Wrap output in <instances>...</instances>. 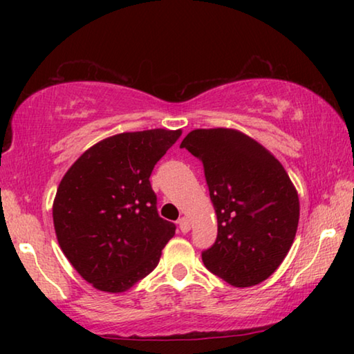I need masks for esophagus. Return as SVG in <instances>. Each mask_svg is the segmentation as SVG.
I'll return each instance as SVG.
<instances>
[{
  "label": "esophagus",
  "instance_id": "34e87169",
  "mask_svg": "<svg viewBox=\"0 0 354 354\" xmlns=\"http://www.w3.org/2000/svg\"><path fill=\"white\" fill-rule=\"evenodd\" d=\"M178 225H179V230H181V232H189L190 231V220L187 217L179 218Z\"/></svg>",
  "mask_w": 354,
  "mask_h": 354
}]
</instances>
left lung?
Masks as SVG:
<instances>
[{
    "mask_svg": "<svg viewBox=\"0 0 354 354\" xmlns=\"http://www.w3.org/2000/svg\"><path fill=\"white\" fill-rule=\"evenodd\" d=\"M185 148L205 167L217 215V241L203 251L207 270L234 287L266 281L297 234L299 200L279 160L237 129H194Z\"/></svg>",
    "mask_w": 354,
    "mask_h": 354,
    "instance_id": "1",
    "label": "left lung"
}]
</instances>
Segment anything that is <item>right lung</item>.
<instances>
[{"instance_id":"add662e5","label":"right lung","mask_w":354,"mask_h":354,"mask_svg":"<svg viewBox=\"0 0 354 354\" xmlns=\"http://www.w3.org/2000/svg\"><path fill=\"white\" fill-rule=\"evenodd\" d=\"M181 129L107 137L65 173L53 203L59 247L95 289L120 293L151 273L176 226L159 217L149 176Z\"/></svg>"}]
</instances>
